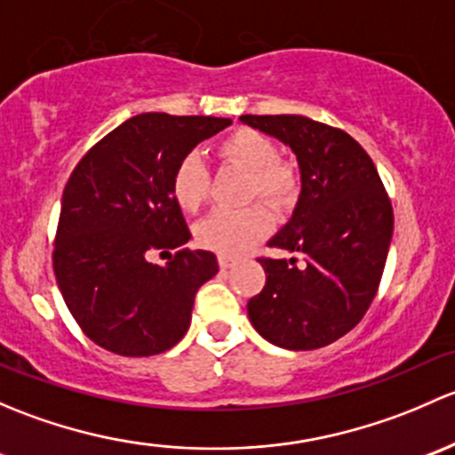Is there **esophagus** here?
I'll list each match as a JSON object with an SVG mask.
<instances>
[{
    "label": "esophagus",
    "instance_id": "34e87169",
    "mask_svg": "<svg viewBox=\"0 0 455 455\" xmlns=\"http://www.w3.org/2000/svg\"><path fill=\"white\" fill-rule=\"evenodd\" d=\"M234 262H236V259H232V256H219V267H221V269H229Z\"/></svg>",
    "mask_w": 455,
    "mask_h": 455
}]
</instances>
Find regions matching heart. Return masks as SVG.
I'll use <instances>...</instances> for the list:
<instances>
[{
    "mask_svg": "<svg viewBox=\"0 0 455 455\" xmlns=\"http://www.w3.org/2000/svg\"><path fill=\"white\" fill-rule=\"evenodd\" d=\"M219 162L250 172L247 199H265L284 208L296 199L299 175L289 162L280 159V148L269 135L254 129H234L219 140ZM171 195L184 212H199L210 195V172L199 157L184 156L171 175ZM274 228V217L262 204L243 210H219L196 226V241L205 250L223 256L245 254Z\"/></svg>",
    "mask_w": 455,
    "mask_h": 455,
    "instance_id": "1",
    "label": "heart"
}]
</instances>
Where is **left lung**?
Listing matches in <instances>:
<instances>
[{"label": "left lung", "mask_w": 455, "mask_h": 455, "mask_svg": "<svg viewBox=\"0 0 455 455\" xmlns=\"http://www.w3.org/2000/svg\"><path fill=\"white\" fill-rule=\"evenodd\" d=\"M241 120L289 144L302 172L296 212L269 241L293 259L260 256L267 283L247 315L280 348H322L355 329L377 296L395 229L390 196L346 131L304 116Z\"/></svg>", "instance_id": "8db88e82"}]
</instances>
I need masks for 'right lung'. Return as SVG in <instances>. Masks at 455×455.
<instances>
[{"label": "right lung", "instance_id": "obj_1", "mask_svg": "<svg viewBox=\"0 0 455 455\" xmlns=\"http://www.w3.org/2000/svg\"><path fill=\"white\" fill-rule=\"evenodd\" d=\"M232 124L212 116L140 114L81 157L60 201L52 267L69 313L93 344L151 357L186 335L195 296L219 271L184 247L190 229L171 195L177 162ZM175 249L166 267L153 251Z\"/></svg>", "mask_w": 455, "mask_h": 455}]
</instances>
